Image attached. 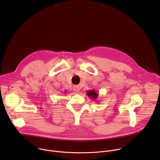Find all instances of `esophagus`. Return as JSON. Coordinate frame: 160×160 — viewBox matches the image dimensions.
Returning <instances> with one entry per match:
<instances>
[{
    "mask_svg": "<svg viewBox=\"0 0 160 160\" xmlns=\"http://www.w3.org/2000/svg\"><path fill=\"white\" fill-rule=\"evenodd\" d=\"M79 90H80V87L78 85H75L74 87V90L75 92H78V91H79Z\"/></svg>",
    "mask_w": 160,
    "mask_h": 160,
    "instance_id": "1",
    "label": "esophagus"
}]
</instances>
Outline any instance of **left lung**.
Listing matches in <instances>:
<instances>
[{
    "mask_svg": "<svg viewBox=\"0 0 160 160\" xmlns=\"http://www.w3.org/2000/svg\"><path fill=\"white\" fill-rule=\"evenodd\" d=\"M87 95L89 98L92 99L93 100H96L98 98L99 94L95 90H90L87 91Z\"/></svg>",
    "mask_w": 160,
    "mask_h": 160,
    "instance_id": "obj_1",
    "label": "left lung"
}]
</instances>
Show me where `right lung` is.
<instances>
[{
	"mask_svg": "<svg viewBox=\"0 0 160 160\" xmlns=\"http://www.w3.org/2000/svg\"><path fill=\"white\" fill-rule=\"evenodd\" d=\"M66 92H65V94H66Z\"/></svg>",
	"mask_w": 160,
	"mask_h": 160,
	"instance_id": "obj_1",
	"label": "right lung"
}]
</instances>
